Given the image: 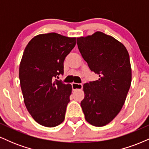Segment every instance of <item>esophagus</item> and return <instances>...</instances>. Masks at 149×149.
<instances>
[{
	"label": "esophagus",
	"mask_w": 149,
	"mask_h": 149,
	"mask_svg": "<svg viewBox=\"0 0 149 149\" xmlns=\"http://www.w3.org/2000/svg\"><path fill=\"white\" fill-rule=\"evenodd\" d=\"M72 89H73V90H81V89H83V85L80 84V83H72Z\"/></svg>",
	"instance_id": "obj_1"
}]
</instances>
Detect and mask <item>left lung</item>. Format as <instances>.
Here are the masks:
<instances>
[{
  "label": "left lung",
  "instance_id": "8db88e82",
  "mask_svg": "<svg viewBox=\"0 0 149 149\" xmlns=\"http://www.w3.org/2000/svg\"><path fill=\"white\" fill-rule=\"evenodd\" d=\"M77 44L89 68L99 76L83 85L80 106L87 122L102 127L115 118L125 102L132 81L129 53L123 44L101 31L77 38Z\"/></svg>",
  "mask_w": 149,
  "mask_h": 149
}]
</instances>
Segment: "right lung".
I'll use <instances>...</instances> for the list:
<instances>
[{
    "label": "right lung",
    "mask_w": 149,
    "mask_h": 149,
    "mask_svg": "<svg viewBox=\"0 0 149 149\" xmlns=\"http://www.w3.org/2000/svg\"><path fill=\"white\" fill-rule=\"evenodd\" d=\"M76 43V38L39 34L24 51L19 70L24 102L32 118L42 126L56 127L64 120L72 86L54 78L64 73V61Z\"/></svg>",
    "instance_id": "right-lung-1"
}]
</instances>
